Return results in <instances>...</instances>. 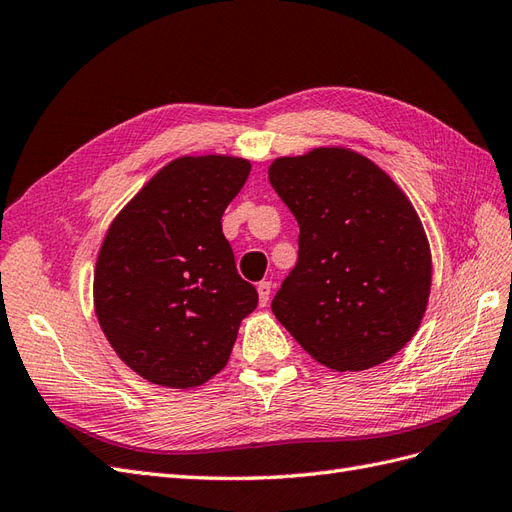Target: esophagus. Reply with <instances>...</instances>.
<instances>
[{
	"label": "esophagus",
	"mask_w": 512,
	"mask_h": 512,
	"mask_svg": "<svg viewBox=\"0 0 512 512\" xmlns=\"http://www.w3.org/2000/svg\"><path fill=\"white\" fill-rule=\"evenodd\" d=\"M258 290V299H260V305H267L269 303V297H271V290H273V284L271 282H260L256 286Z\"/></svg>",
	"instance_id": "obj_1"
}]
</instances>
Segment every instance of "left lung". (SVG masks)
Wrapping results in <instances>:
<instances>
[{
  "label": "left lung",
  "mask_w": 512,
  "mask_h": 512,
  "mask_svg": "<svg viewBox=\"0 0 512 512\" xmlns=\"http://www.w3.org/2000/svg\"><path fill=\"white\" fill-rule=\"evenodd\" d=\"M269 181L301 230L275 318L335 371L389 361L421 327L431 288L429 241L408 196L344 147L277 158Z\"/></svg>",
  "instance_id": "1"
}]
</instances>
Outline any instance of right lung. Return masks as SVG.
Listing matches in <instances>:
<instances>
[{"label": "right lung", "mask_w": 512, "mask_h": 512, "mask_svg": "<svg viewBox=\"0 0 512 512\" xmlns=\"http://www.w3.org/2000/svg\"><path fill=\"white\" fill-rule=\"evenodd\" d=\"M250 170L232 156L177 158L106 230L94 271L96 316L119 359L153 384L192 389L213 378L258 305L222 232Z\"/></svg>", "instance_id": "obj_1"}]
</instances>
